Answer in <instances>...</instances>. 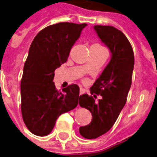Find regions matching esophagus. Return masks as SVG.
<instances>
[{
  "mask_svg": "<svg viewBox=\"0 0 157 157\" xmlns=\"http://www.w3.org/2000/svg\"><path fill=\"white\" fill-rule=\"evenodd\" d=\"M84 93H85V90H84L83 88H81V89H80V95L83 94Z\"/></svg>",
  "mask_w": 157,
  "mask_h": 157,
  "instance_id": "1",
  "label": "esophagus"
}]
</instances>
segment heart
Instances as JSON below:
<instances>
[{"label":"heart","instance_id":"heart-1","mask_svg":"<svg viewBox=\"0 0 157 157\" xmlns=\"http://www.w3.org/2000/svg\"><path fill=\"white\" fill-rule=\"evenodd\" d=\"M97 45H98V44H97Z\"/></svg>","mask_w":157,"mask_h":157}]
</instances>
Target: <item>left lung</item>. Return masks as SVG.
Segmentation results:
<instances>
[{
  "label": "left lung",
  "instance_id": "8db88e82",
  "mask_svg": "<svg viewBox=\"0 0 157 157\" xmlns=\"http://www.w3.org/2000/svg\"><path fill=\"white\" fill-rule=\"evenodd\" d=\"M101 41L109 48L110 62L100 77L90 87V93L79 97V105L91 113L92 120L86 126L79 128L80 134L87 139H94L106 133L113 127L126 104L131 87L134 54L127 37L113 26L94 27ZM96 94L102 96L96 102Z\"/></svg>",
  "mask_w": 157,
  "mask_h": 157
}]
</instances>
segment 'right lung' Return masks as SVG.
Segmentation results:
<instances>
[{
  "mask_svg": "<svg viewBox=\"0 0 157 157\" xmlns=\"http://www.w3.org/2000/svg\"><path fill=\"white\" fill-rule=\"evenodd\" d=\"M86 24L62 22L42 29L30 45L20 82L21 113L27 128L37 136L49 134L57 118L78 105L80 88L71 84L57 91L54 71L67 61Z\"/></svg>",
  "mask_w": 157,
  "mask_h": 157,
  "instance_id": "1",
  "label": "right lung"
}]
</instances>
